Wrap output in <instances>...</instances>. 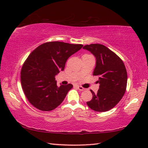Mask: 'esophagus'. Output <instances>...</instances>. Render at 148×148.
<instances>
[{
	"instance_id": "esophagus-1",
	"label": "esophagus",
	"mask_w": 148,
	"mask_h": 148,
	"mask_svg": "<svg viewBox=\"0 0 148 148\" xmlns=\"http://www.w3.org/2000/svg\"><path fill=\"white\" fill-rule=\"evenodd\" d=\"M77 88H78V89H79V90H81V91H82V90H84L86 89L85 88H83V87H82V86H77Z\"/></svg>"
}]
</instances>
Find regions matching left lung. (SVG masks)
<instances>
[{
    "mask_svg": "<svg viewBox=\"0 0 148 148\" xmlns=\"http://www.w3.org/2000/svg\"><path fill=\"white\" fill-rule=\"evenodd\" d=\"M83 49L95 56L96 64L93 75L99 76L97 82L100 84L97 93L90 90L92 98L86 103L95 111H108L119 103L126 92V69L119 57L103 44L86 45Z\"/></svg>",
    "mask_w": 148,
    "mask_h": 148,
    "instance_id": "obj_1",
    "label": "left lung"
}]
</instances>
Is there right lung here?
Listing matches in <instances>:
<instances>
[{
	"label": "right lung",
	"instance_id": "obj_1",
	"mask_svg": "<svg viewBox=\"0 0 148 148\" xmlns=\"http://www.w3.org/2000/svg\"><path fill=\"white\" fill-rule=\"evenodd\" d=\"M82 46L49 42L30 54L22 66L21 81L25 96L33 106L40 111H50L62 103L73 86H58L55 76L64 69L67 59Z\"/></svg>",
	"mask_w": 148,
	"mask_h": 148
}]
</instances>
